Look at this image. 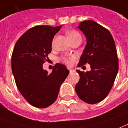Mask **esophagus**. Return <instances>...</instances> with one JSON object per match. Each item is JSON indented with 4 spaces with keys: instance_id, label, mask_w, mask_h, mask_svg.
Masks as SVG:
<instances>
[{
    "instance_id": "34e87169",
    "label": "esophagus",
    "mask_w": 128,
    "mask_h": 128,
    "mask_svg": "<svg viewBox=\"0 0 128 128\" xmlns=\"http://www.w3.org/2000/svg\"><path fill=\"white\" fill-rule=\"evenodd\" d=\"M68 70H70V72H72L74 71V70H73V69H71V68H68Z\"/></svg>"
}]
</instances>
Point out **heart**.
Segmentation results:
<instances>
[{
	"label": "heart",
	"mask_w": 128,
	"mask_h": 128,
	"mask_svg": "<svg viewBox=\"0 0 128 128\" xmlns=\"http://www.w3.org/2000/svg\"><path fill=\"white\" fill-rule=\"evenodd\" d=\"M66 34H67V36H68L69 40L70 41L75 39V38H81L80 34L76 30H69V31L66 32ZM74 58L75 57L74 56H69L68 58L62 57V61L66 64H70L73 60H74Z\"/></svg>",
	"instance_id": "1"
}]
</instances>
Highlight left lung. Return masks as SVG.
Returning a JSON list of instances; mask_svg holds the SVG:
<instances>
[{
  "label": "left lung",
  "mask_w": 128,
  "mask_h": 128,
  "mask_svg": "<svg viewBox=\"0 0 128 128\" xmlns=\"http://www.w3.org/2000/svg\"><path fill=\"white\" fill-rule=\"evenodd\" d=\"M79 29L86 38V45L78 66L88 63L91 70L81 72L75 90L82 101L95 104L109 94L118 72V58L114 38L110 31L94 21H84Z\"/></svg>",
  "instance_id": "8db88e82"
}]
</instances>
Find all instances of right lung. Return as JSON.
Returning <instances> with one entry per match:
<instances>
[{"instance_id": "add662e5", "label": "right lung", "mask_w": 128, "mask_h": 128, "mask_svg": "<svg viewBox=\"0 0 128 128\" xmlns=\"http://www.w3.org/2000/svg\"><path fill=\"white\" fill-rule=\"evenodd\" d=\"M60 26L38 25L27 30L14 47L11 59L16 85L26 101L38 108H46L57 99L60 86L69 74L57 63L48 74L43 64L52 51V43Z\"/></svg>"}]
</instances>
